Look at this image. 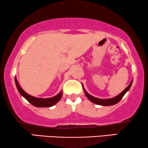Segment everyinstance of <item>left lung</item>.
I'll return each instance as SVG.
<instances>
[{
  "mask_svg": "<svg viewBox=\"0 0 148 148\" xmlns=\"http://www.w3.org/2000/svg\"><path fill=\"white\" fill-rule=\"evenodd\" d=\"M132 83H133V80H132L131 82H130L129 85H128L127 87L124 89V90L122 91L120 95H118V96H116V97H115L114 98H112V99H98V98L93 97V96L90 95V94H88L87 92L86 91V90L84 89L83 86H82V87H83L84 94L86 95V97H87L88 99L91 101V102H92L93 103H95V104L97 105H102V106H110V105H114L115 104H116V103H118L119 101L122 99V97H124V95H125V94L129 90L130 88L131 87Z\"/></svg>",
  "mask_w": 148,
  "mask_h": 148,
  "instance_id": "8db88e82",
  "label": "left lung"
}]
</instances>
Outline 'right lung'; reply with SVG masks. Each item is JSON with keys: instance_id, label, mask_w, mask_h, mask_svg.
<instances>
[{"instance_id": "obj_1", "label": "right lung", "mask_w": 148, "mask_h": 148, "mask_svg": "<svg viewBox=\"0 0 148 148\" xmlns=\"http://www.w3.org/2000/svg\"><path fill=\"white\" fill-rule=\"evenodd\" d=\"M15 82L16 87L18 88L19 92L20 93V95L24 97L27 101L29 102L30 104H32L34 107H50L51 106L56 104V103L60 101L61 97L62 96V92L61 91L60 92H59L57 95H56L55 97H51V98H47V99H42V98H36L32 96L28 95L25 92L22 88L20 87V86L19 85L18 80H17L16 77H15Z\"/></svg>"}]
</instances>
